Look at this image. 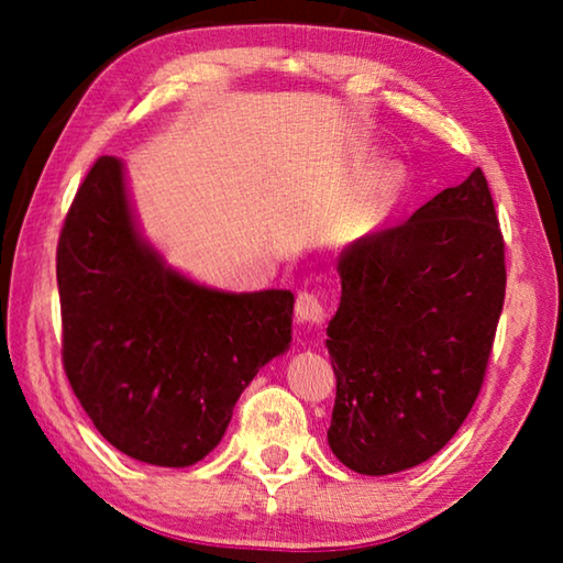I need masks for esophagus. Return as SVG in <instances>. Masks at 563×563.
Segmentation results:
<instances>
[{"label":"esophagus","instance_id":"esophagus-1","mask_svg":"<svg viewBox=\"0 0 563 563\" xmlns=\"http://www.w3.org/2000/svg\"><path fill=\"white\" fill-rule=\"evenodd\" d=\"M295 318L305 325H320L325 320V305L316 292L300 290L298 298H295Z\"/></svg>","mask_w":563,"mask_h":563}]
</instances>
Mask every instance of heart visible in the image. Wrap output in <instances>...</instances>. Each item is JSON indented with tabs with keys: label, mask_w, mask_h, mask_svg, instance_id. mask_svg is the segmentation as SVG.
I'll return each mask as SVG.
<instances>
[{
	"label": "heart",
	"mask_w": 563,
	"mask_h": 563,
	"mask_svg": "<svg viewBox=\"0 0 563 563\" xmlns=\"http://www.w3.org/2000/svg\"><path fill=\"white\" fill-rule=\"evenodd\" d=\"M397 188H399V170L393 166L379 168L347 208V213L340 223V233L350 238V241H355V238H362L369 231H375L379 221L385 218V213L389 211V206H393Z\"/></svg>",
	"instance_id": "1"
}]
</instances>
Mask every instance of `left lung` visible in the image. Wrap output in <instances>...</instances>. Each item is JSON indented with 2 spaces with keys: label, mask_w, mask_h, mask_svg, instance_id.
<instances>
[{
  "label": "left lung",
  "mask_w": 563,
  "mask_h": 563,
  "mask_svg": "<svg viewBox=\"0 0 563 563\" xmlns=\"http://www.w3.org/2000/svg\"><path fill=\"white\" fill-rule=\"evenodd\" d=\"M338 273L330 450L360 474L409 470L462 427L497 335L507 265L482 168L409 221L347 245Z\"/></svg>",
  "instance_id": "left-lung-1"
}]
</instances>
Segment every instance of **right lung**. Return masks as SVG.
<instances>
[{"mask_svg":"<svg viewBox=\"0 0 563 563\" xmlns=\"http://www.w3.org/2000/svg\"><path fill=\"white\" fill-rule=\"evenodd\" d=\"M56 283L74 395L103 440L146 464L203 460L243 389L290 342V290L221 292L166 268L136 233L113 156L76 190Z\"/></svg>","mask_w":563,"mask_h":563,"instance_id":"obj_1","label":"right lung"}]
</instances>
